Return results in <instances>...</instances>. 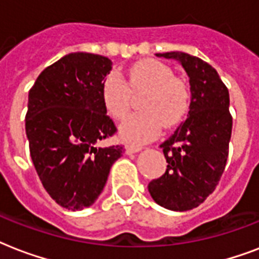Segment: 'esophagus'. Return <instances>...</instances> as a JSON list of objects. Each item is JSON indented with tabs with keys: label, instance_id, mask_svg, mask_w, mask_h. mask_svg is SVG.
Masks as SVG:
<instances>
[{
	"label": "esophagus",
	"instance_id": "1",
	"mask_svg": "<svg viewBox=\"0 0 259 259\" xmlns=\"http://www.w3.org/2000/svg\"><path fill=\"white\" fill-rule=\"evenodd\" d=\"M140 150H142V146H140V145H127L126 146V152H127V154L137 153V152H140Z\"/></svg>",
	"mask_w": 259,
	"mask_h": 259
}]
</instances>
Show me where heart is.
I'll return each mask as SVG.
<instances>
[{
  "mask_svg": "<svg viewBox=\"0 0 259 259\" xmlns=\"http://www.w3.org/2000/svg\"><path fill=\"white\" fill-rule=\"evenodd\" d=\"M129 85L117 71H111L102 83V101L114 119H123L130 110V90L148 91L141 110L119 126L123 141L140 144L158 134L161 125L173 127L188 113L191 91L184 80L175 78L170 67L158 60H144L129 71Z\"/></svg>",
  "mask_w": 259,
  "mask_h": 259,
  "instance_id": "heart-1",
  "label": "heart"
}]
</instances>
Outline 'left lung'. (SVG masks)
<instances>
[{"label":"left lung","mask_w":259,"mask_h":259,"mask_svg":"<svg viewBox=\"0 0 259 259\" xmlns=\"http://www.w3.org/2000/svg\"><path fill=\"white\" fill-rule=\"evenodd\" d=\"M156 56L180 63L189 78L191 103L188 118L160 145L168 165L148 189L164 208L188 211L213 192L225 170L233 129L229 90L200 58L179 51Z\"/></svg>","instance_id":"left-lung-1"}]
</instances>
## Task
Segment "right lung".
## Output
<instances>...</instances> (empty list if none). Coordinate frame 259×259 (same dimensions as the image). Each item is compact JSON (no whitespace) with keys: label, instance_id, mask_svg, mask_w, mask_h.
<instances>
[{"label":"right lung","instance_id":"obj_1","mask_svg":"<svg viewBox=\"0 0 259 259\" xmlns=\"http://www.w3.org/2000/svg\"><path fill=\"white\" fill-rule=\"evenodd\" d=\"M109 58L72 52L47 67L28 95L25 132L40 180L58 204L71 211L93 205L123 146L99 142L115 133L102 101Z\"/></svg>","mask_w":259,"mask_h":259}]
</instances>
